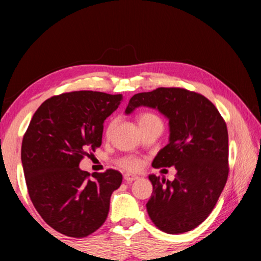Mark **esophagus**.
I'll use <instances>...</instances> for the list:
<instances>
[{
  "instance_id": "34e87169",
  "label": "esophagus",
  "mask_w": 261,
  "mask_h": 261,
  "mask_svg": "<svg viewBox=\"0 0 261 261\" xmlns=\"http://www.w3.org/2000/svg\"><path fill=\"white\" fill-rule=\"evenodd\" d=\"M123 178H124V180L125 182H134V180H136V179H138V176L137 175H134V174H124V176H123Z\"/></svg>"
}]
</instances>
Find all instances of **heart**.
<instances>
[{"mask_svg":"<svg viewBox=\"0 0 261 261\" xmlns=\"http://www.w3.org/2000/svg\"><path fill=\"white\" fill-rule=\"evenodd\" d=\"M137 121H138V124L140 127L149 126V125H161L162 126L161 118L159 117L158 115L153 114V113H148V112L140 113L138 116H137ZM114 125H115V122L113 121L109 124L108 131L110 129H113ZM118 165L123 168H125V169H127V170H135V169H137V168H139L140 161L138 160V159H136L134 156H125L118 161Z\"/></svg>","mask_w":261,"mask_h":261,"instance_id":"b5f03b06","label":"heart"}]
</instances>
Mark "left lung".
I'll return each mask as SVG.
<instances>
[{
	"mask_svg": "<svg viewBox=\"0 0 261 261\" xmlns=\"http://www.w3.org/2000/svg\"><path fill=\"white\" fill-rule=\"evenodd\" d=\"M155 108L169 118V144L153 160L154 168L175 167L173 182L149 175L153 185L146 208L167 233L192 230L207 219L227 183L228 130L219 110L204 95L179 87H159L135 94L125 109Z\"/></svg>",
	"mask_w": 261,
	"mask_h": 261,
	"instance_id": "1",
	"label": "left lung"
}]
</instances>
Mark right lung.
<instances>
[{
    "mask_svg": "<svg viewBox=\"0 0 261 261\" xmlns=\"http://www.w3.org/2000/svg\"><path fill=\"white\" fill-rule=\"evenodd\" d=\"M121 94L76 91L47 99L34 113L21 144L29 196L45 222L65 236L83 238L102 226L110 196L120 188L115 169H79L88 151L101 146L103 122Z\"/></svg>",
    "mask_w": 261,
    "mask_h": 261,
    "instance_id": "1",
    "label": "right lung"
}]
</instances>
